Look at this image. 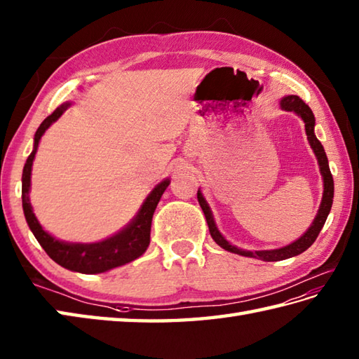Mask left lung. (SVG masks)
<instances>
[{"instance_id": "8db88e82", "label": "left lung", "mask_w": 359, "mask_h": 359, "mask_svg": "<svg viewBox=\"0 0 359 359\" xmlns=\"http://www.w3.org/2000/svg\"><path fill=\"white\" fill-rule=\"evenodd\" d=\"M280 107L285 111H294L297 116H301V119L305 123V133H306V139L311 145V149L316 155V159L319 163V169L320 173H323V180H324V194H323V201H320V206L318 210V215L314 218L313 224L309 228L304 236L301 238H297L292 243L279 248V250H269V251H245L240 250V248L231 245L228 240H226L220 231L217 229V224L214 222V217H212V212L209 204L204 200V196L201 195V190L198 189V203L204 212V217H206V222L209 226V232L212 238L215 240V243L218 246H222L223 250L238 254V255H245V257H254V259H260L265 262H279V260H285L290 257H294V255L302 254L304 251L309 250V248L314 243V240L318 238L320 229L325 224V220L328 214H330L332 204H333V194H334V184H333V177L330 172V167H328V159L325 155V150L323 147V144L318 141L316 135H314V114L311 111V108L305 104V102L297 97V96H287L280 100Z\"/></svg>"}]
</instances>
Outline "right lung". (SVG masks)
Instances as JSON below:
<instances>
[{"label":"right lung","instance_id":"obj_1","mask_svg":"<svg viewBox=\"0 0 359 359\" xmlns=\"http://www.w3.org/2000/svg\"><path fill=\"white\" fill-rule=\"evenodd\" d=\"M68 107H71L69 102L55 108V111L53 114H49L48 118L40 123L39 130L35 131L34 150L26 161L23 169V178H21L23 210L26 222L35 236L36 241H39L43 250L46 251V254L55 263L76 273L99 274L116 266L126 265L128 262H133L135 259L141 257V255L147 251V248L150 245L151 218L153 214H155V209L158 206L161 196L164 194V190L170 184V180L167 178L164 181H161L149 194L147 198H145L133 220H131L122 231L114 233L111 237L102 241H96V243H68V241L57 240L55 237L50 236V233H48L41 228V224L36 220L31 201H29L31 172L41 136L45 135V131L50 127V123L55 122L65 111H67Z\"/></svg>","mask_w":359,"mask_h":359}]
</instances>
